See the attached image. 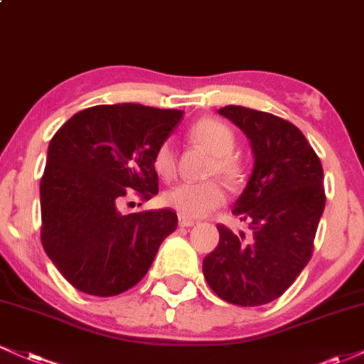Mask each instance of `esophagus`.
<instances>
[{
	"instance_id": "34e87169",
	"label": "esophagus",
	"mask_w": 364,
	"mask_h": 364,
	"mask_svg": "<svg viewBox=\"0 0 364 364\" xmlns=\"http://www.w3.org/2000/svg\"><path fill=\"white\" fill-rule=\"evenodd\" d=\"M178 223H179V228H191V225H195V219H190V217H185V215H179Z\"/></svg>"
}]
</instances>
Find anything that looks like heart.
Listing matches in <instances>:
<instances>
[{
    "mask_svg": "<svg viewBox=\"0 0 364 364\" xmlns=\"http://www.w3.org/2000/svg\"><path fill=\"white\" fill-rule=\"evenodd\" d=\"M188 136L214 156L210 174H219L231 186L243 185L246 166L236 154H232L236 149V133L225 121L207 116L191 124ZM152 168L159 176L168 181L176 176V150L169 140L161 141L154 150ZM162 200L179 215L198 219L223 205L225 202V188L219 179L179 183L166 191Z\"/></svg>",
    "mask_w": 364,
    "mask_h": 364,
    "instance_id": "obj_1",
    "label": "heart"
}]
</instances>
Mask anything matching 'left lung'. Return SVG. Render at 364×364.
Segmentation results:
<instances>
[{"label":"left lung","instance_id":"left-lung-1","mask_svg":"<svg viewBox=\"0 0 364 364\" xmlns=\"http://www.w3.org/2000/svg\"><path fill=\"white\" fill-rule=\"evenodd\" d=\"M219 112L246 133L253 174L232 214L252 237L219 224V245L203 260L208 286L224 301L262 306L289 289L310 262L325 207L323 169L301 129L287 119L243 106Z\"/></svg>","mask_w":364,"mask_h":364}]
</instances>
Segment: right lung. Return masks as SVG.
<instances>
[{
	"label": "right lung",
	"mask_w": 364,
	"mask_h": 364,
	"mask_svg": "<svg viewBox=\"0 0 364 364\" xmlns=\"http://www.w3.org/2000/svg\"><path fill=\"white\" fill-rule=\"evenodd\" d=\"M181 119L178 109L102 104L54 133L41 178V241L75 289L101 298L132 289L176 229L168 208L123 215L118 207L157 195L154 150Z\"/></svg>",
	"instance_id": "right-lung-1"
}]
</instances>
